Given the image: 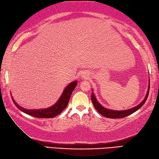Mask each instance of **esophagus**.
I'll return each instance as SVG.
<instances>
[{"label": "esophagus", "mask_w": 159, "mask_h": 159, "mask_svg": "<svg viewBox=\"0 0 159 159\" xmlns=\"http://www.w3.org/2000/svg\"><path fill=\"white\" fill-rule=\"evenodd\" d=\"M84 76H85H85H84V75H83V77H84Z\"/></svg>", "instance_id": "esophagus-1"}]
</instances>
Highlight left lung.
Instances as JSON below:
<instances>
[{
    "label": "left lung",
    "instance_id": "1",
    "mask_svg": "<svg viewBox=\"0 0 159 159\" xmlns=\"http://www.w3.org/2000/svg\"><path fill=\"white\" fill-rule=\"evenodd\" d=\"M149 90H150V85H149V86H148V92L146 93V97H145V98L143 99L142 102H141L139 104V105L132 108V109H128V110H124V111L111 110V109H107V108L102 107L98 102L96 98V97H95V95H94V93L93 92L92 93V96H91V98H92V103L93 104L94 107H95V109L98 111L99 113L102 115L103 116L108 117V118H112V119H113V118H123V117L129 116V115H130L132 113H134L137 110H139L140 108L143 105L148 97V94H149Z\"/></svg>",
    "mask_w": 159,
    "mask_h": 159
}]
</instances>
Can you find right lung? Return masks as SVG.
<instances>
[{"label": "right lung", "mask_w": 159, "mask_h": 159, "mask_svg": "<svg viewBox=\"0 0 159 159\" xmlns=\"http://www.w3.org/2000/svg\"><path fill=\"white\" fill-rule=\"evenodd\" d=\"M77 85V81H73L67 85L66 89H64L63 93L61 96L60 98L57 101L56 104H54L53 106L50 107L48 109H34V110H29L24 109L22 107L18 105V104L16 102V101L13 100V97L12 100L13 101V103L17 108L22 111L26 114H28L29 116H31L35 117H39V118H52L58 116L59 114L62 112L63 109H65L67 104L69 102V100L70 98V96L72 95V92L74 91V88Z\"/></svg>", "instance_id": "right-lung-1"}]
</instances>
